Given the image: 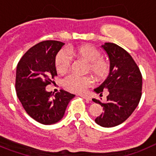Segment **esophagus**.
I'll return each mask as SVG.
<instances>
[{
	"label": "esophagus",
	"mask_w": 156,
	"mask_h": 156,
	"mask_svg": "<svg viewBox=\"0 0 156 156\" xmlns=\"http://www.w3.org/2000/svg\"><path fill=\"white\" fill-rule=\"evenodd\" d=\"M80 96L82 97V98H84V99H86V100H87V101L91 100V98H90L88 95H86V94H81Z\"/></svg>",
	"instance_id": "obj_1"
}]
</instances>
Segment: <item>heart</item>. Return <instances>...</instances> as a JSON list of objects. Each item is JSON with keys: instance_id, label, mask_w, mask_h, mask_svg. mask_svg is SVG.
Segmentation results:
<instances>
[{"instance_id": "1", "label": "heart", "mask_w": 156, "mask_h": 156, "mask_svg": "<svg viewBox=\"0 0 156 156\" xmlns=\"http://www.w3.org/2000/svg\"><path fill=\"white\" fill-rule=\"evenodd\" d=\"M70 53L76 58L87 62L86 72L91 73L97 80L107 78L110 72V62L108 58L101 56L100 50L90 44H83L70 50ZM55 68L59 74L66 73L71 66V58L69 54L62 50L55 57ZM94 85L90 76H78L71 74L63 81V86L71 92L83 93Z\"/></svg>"}]
</instances>
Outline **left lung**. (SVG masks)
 Wrapping results in <instances>:
<instances>
[{"instance_id": "8db88e82", "label": "left lung", "mask_w": 156, "mask_h": 156, "mask_svg": "<svg viewBox=\"0 0 156 156\" xmlns=\"http://www.w3.org/2000/svg\"><path fill=\"white\" fill-rule=\"evenodd\" d=\"M101 48L109 58L110 72L102 84L94 89L101 97L108 91L105 103L93 99L104 110L95 122L111 128L125 121L138 105L142 94V74L133 57L120 46L105 43Z\"/></svg>"}]
</instances>
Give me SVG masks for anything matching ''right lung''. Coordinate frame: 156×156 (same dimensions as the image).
I'll use <instances>...</instances> for the list:
<instances>
[{
	"instance_id": "right-lung-1",
	"label": "right lung",
	"mask_w": 156,
	"mask_h": 156,
	"mask_svg": "<svg viewBox=\"0 0 156 156\" xmlns=\"http://www.w3.org/2000/svg\"><path fill=\"white\" fill-rule=\"evenodd\" d=\"M64 45L56 40L40 42L26 52L16 66V91L18 99L31 118L43 125H52L63 117L74 94L61 90L55 94L46 86L57 75L56 55Z\"/></svg>"
}]
</instances>
